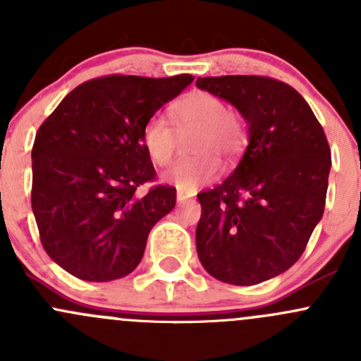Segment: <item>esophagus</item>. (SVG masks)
<instances>
[{
    "label": "esophagus",
    "mask_w": 361,
    "mask_h": 361,
    "mask_svg": "<svg viewBox=\"0 0 361 361\" xmlns=\"http://www.w3.org/2000/svg\"><path fill=\"white\" fill-rule=\"evenodd\" d=\"M190 197H192V195L185 194V192H181V190L176 192V201L178 202H185V201H187V199H190Z\"/></svg>",
    "instance_id": "esophagus-1"
}]
</instances>
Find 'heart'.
<instances>
[{
    "label": "heart",
    "mask_w": 361,
    "mask_h": 361,
    "mask_svg": "<svg viewBox=\"0 0 361 361\" xmlns=\"http://www.w3.org/2000/svg\"><path fill=\"white\" fill-rule=\"evenodd\" d=\"M169 115L177 133H197L192 141V154L197 157L181 160L166 174L178 190L194 192L218 174L216 157L234 160L245 150L248 141L245 123L214 94L206 90L187 94L171 106ZM141 145L152 162L166 167L176 155V133L166 120L152 116L141 130Z\"/></svg>",
    "instance_id": "heart-1"
}]
</instances>
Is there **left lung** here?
I'll use <instances>...</instances> for the list:
<instances>
[{"mask_svg": "<svg viewBox=\"0 0 361 361\" xmlns=\"http://www.w3.org/2000/svg\"><path fill=\"white\" fill-rule=\"evenodd\" d=\"M195 85L238 108L250 133L234 173L197 195L199 260L220 281L258 285L292 267L322 220L332 166L329 141L288 83L228 75L197 78Z\"/></svg>", "mask_w": 361, "mask_h": 361, "instance_id": "8db88e82", "label": "left lung"}]
</instances>
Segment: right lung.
Masks as SVG:
<instances>
[{"instance_id":"right-lung-1","label":"right lung","mask_w":361,"mask_h":361,"mask_svg":"<svg viewBox=\"0 0 361 361\" xmlns=\"http://www.w3.org/2000/svg\"><path fill=\"white\" fill-rule=\"evenodd\" d=\"M194 82L192 75H108L64 97L32 145L31 206L39 239L57 265L83 281H113L141 262L152 227L176 204L155 185L143 126Z\"/></svg>"}]
</instances>
